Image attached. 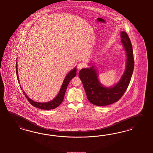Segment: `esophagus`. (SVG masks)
Returning a JSON list of instances; mask_svg holds the SVG:
<instances>
[{
  "label": "esophagus",
  "mask_w": 153,
  "mask_h": 153,
  "mask_svg": "<svg viewBox=\"0 0 153 153\" xmlns=\"http://www.w3.org/2000/svg\"><path fill=\"white\" fill-rule=\"evenodd\" d=\"M84 67V64L82 63H79L77 65V68L78 70H81Z\"/></svg>",
  "instance_id": "esophagus-1"
}]
</instances>
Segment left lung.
<instances>
[{"label": "left lung", "instance_id": "left-lung-1", "mask_svg": "<svg viewBox=\"0 0 153 153\" xmlns=\"http://www.w3.org/2000/svg\"><path fill=\"white\" fill-rule=\"evenodd\" d=\"M121 42L127 56L126 66L119 82L114 86H102L98 79L97 74L94 66L90 68H83L79 72V77L82 82L87 99L96 106H106L119 101L127 90L130 82L134 67L132 45L125 32H121Z\"/></svg>", "mask_w": 153, "mask_h": 153}]
</instances>
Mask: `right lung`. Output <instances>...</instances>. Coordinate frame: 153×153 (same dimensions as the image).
Wrapping results in <instances>:
<instances>
[{"label": "right lung", "mask_w": 153, "mask_h": 153, "mask_svg": "<svg viewBox=\"0 0 153 153\" xmlns=\"http://www.w3.org/2000/svg\"><path fill=\"white\" fill-rule=\"evenodd\" d=\"M17 66L18 65H17V62H16V74H17L18 81L19 83H20L19 81V77H18ZM76 76V67H75L74 69H73L70 72L67 74L65 79L63 81V82L62 83V86L61 87V89H60L57 96L53 100L51 101L50 102H45V103L35 102V101H33L32 100L30 99L27 96V95L25 94V92L22 88L21 86H20V87H21L22 91L23 92V94H25V97L27 98V99L28 100V101H29L30 103L34 107L40 108L42 110H51V109H54L55 108H57L58 106L62 103V101H63V98H64L65 94V92H66L67 87L68 86L71 80L73 79L74 77H75Z\"/></svg>", "instance_id": "add662e5"}]
</instances>
